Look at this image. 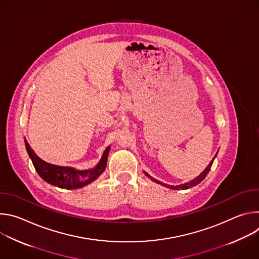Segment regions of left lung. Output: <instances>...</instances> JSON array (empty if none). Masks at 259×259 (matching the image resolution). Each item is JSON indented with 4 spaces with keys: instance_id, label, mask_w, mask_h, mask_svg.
Returning a JSON list of instances; mask_svg holds the SVG:
<instances>
[{
    "instance_id": "1",
    "label": "left lung",
    "mask_w": 259,
    "mask_h": 259,
    "mask_svg": "<svg viewBox=\"0 0 259 259\" xmlns=\"http://www.w3.org/2000/svg\"><path fill=\"white\" fill-rule=\"evenodd\" d=\"M214 158H215V157H214ZM214 158H213V160L210 162V164L207 166V168H206L198 177H196L195 179H193V180H191V181H189V182H187V183L180 184V186H176V187H174V186H168V184H164V183L160 182L159 180L153 178L150 174H147L146 172H144V174H145L147 177H149V178H151V180H153V181H155V182H157V183H159V184H163L164 187H166V188H168V189H171V190H188V189H190V188H193V187L197 186V184H199V183L207 176V174H208V172L210 171L211 166H212V164H213Z\"/></svg>"
}]
</instances>
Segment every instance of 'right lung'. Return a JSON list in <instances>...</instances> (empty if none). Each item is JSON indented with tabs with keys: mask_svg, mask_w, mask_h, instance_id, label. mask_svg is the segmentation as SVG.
Segmentation results:
<instances>
[{
	"mask_svg": "<svg viewBox=\"0 0 259 259\" xmlns=\"http://www.w3.org/2000/svg\"><path fill=\"white\" fill-rule=\"evenodd\" d=\"M25 141L26 151L32 161V164L34 166L35 171L38 174L48 183L52 184V186L61 188V189H80L83 188L93 180H95L105 169L106 167V160L108 156V152L110 150V146L106 147L104 151L101 161L99 164L91 170H85V171H77L75 169L67 168V167H60L55 166L49 163H46L42 159H40L38 156L34 154V152L31 150V147Z\"/></svg>",
	"mask_w": 259,
	"mask_h": 259,
	"instance_id": "obj_1",
	"label": "right lung"
}]
</instances>
